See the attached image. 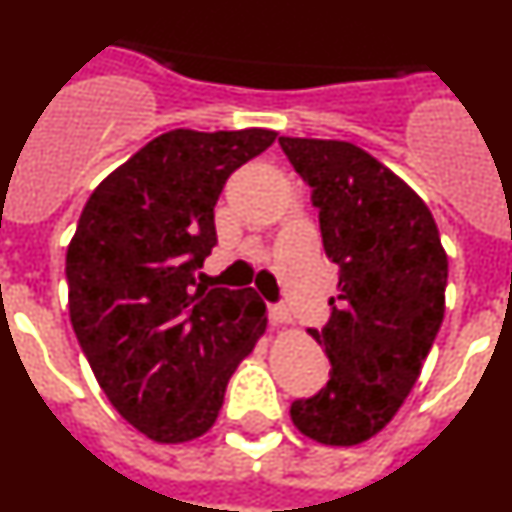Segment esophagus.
Wrapping results in <instances>:
<instances>
[{
  "label": "esophagus",
  "mask_w": 512,
  "mask_h": 512,
  "mask_svg": "<svg viewBox=\"0 0 512 512\" xmlns=\"http://www.w3.org/2000/svg\"><path fill=\"white\" fill-rule=\"evenodd\" d=\"M269 320L274 325H289L292 323V312H289L284 305H274L269 310Z\"/></svg>",
  "instance_id": "obj_1"
}]
</instances>
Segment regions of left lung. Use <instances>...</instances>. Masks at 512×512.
I'll list each match as a JSON object with an SVG mask.
<instances>
[{
    "mask_svg": "<svg viewBox=\"0 0 512 512\" xmlns=\"http://www.w3.org/2000/svg\"><path fill=\"white\" fill-rule=\"evenodd\" d=\"M279 146L312 189L325 256L338 264L330 320L307 330L330 379L295 400L297 431L325 446L377 436L415 387L446 310L449 256L413 187L348 140L289 138Z\"/></svg>",
    "mask_w": 512,
    "mask_h": 512,
    "instance_id": "1",
    "label": "left lung"
}]
</instances>
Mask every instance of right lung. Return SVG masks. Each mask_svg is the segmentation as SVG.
<instances>
[{
	"instance_id": "obj_1",
	"label": "right lung",
	"mask_w": 512,
	"mask_h": 512,
	"mask_svg": "<svg viewBox=\"0 0 512 512\" xmlns=\"http://www.w3.org/2000/svg\"><path fill=\"white\" fill-rule=\"evenodd\" d=\"M277 140L266 128H176L107 174L66 251L69 315L112 408L156 443L215 425L235 366L266 333L246 289H207L215 205L228 176Z\"/></svg>"
}]
</instances>
